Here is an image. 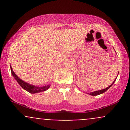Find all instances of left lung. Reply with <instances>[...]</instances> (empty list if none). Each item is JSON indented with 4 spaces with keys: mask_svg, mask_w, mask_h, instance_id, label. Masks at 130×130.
Returning <instances> with one entry per match:
<instances>
[{
    "mask_svg": "<svg viewBox=\"0 0 130 130\" xmlns=\"http://www.w3.org/2000/svg\"><path fill=\"white\" fill-rule=\"evenodd\" d=\"M116 79H115V80H116ZM114 82H115V80H114V82H113L111 86H109V87H108L107 88H106V89H103V90H98V91H95V92H91V93H89V95H93V96H96V95H100V94L103 93L104 92H105L106 91L108 90L109 88L111 87L112 85L114 84Z\"/></svg>",
    "mask_w": 130,
    "mask_h": 130,
    "instance_id": "obj_1",
    "label": "left lung"
}]
</instances>
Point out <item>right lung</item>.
<instances>
[{"instance_id":"add662e5","label":"right lung","mask_w":130,"mask_h":130,"mask_svg":"<svg viewBox=\"0 0 130 130\" xmlns=\"http://www.w3.org/2000/svg\"><path fill=\"white\" fill-rule=\"evenodd\" d=\"M10 68H11V72L12 73L13 77L15 78V79L17 80V82L18 83V84L21 86L22 88H23L24 89L29 92V93H39V92H42L43 91H45L47 90V89H49V87H50V85H48V86H43V87H37V86H32V85H30L28 83H25L24 81L19 79L18 77L16 76V74L14 73V71L11 68V67L10 66Z\"/></svg>"}]
</instances>
